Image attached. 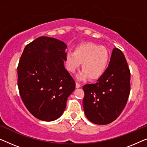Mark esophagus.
I'll return each instance as SVG.
<instances>
[{
	"label": "esophagus",
	"mask_w": 147,
	"mask_h": 147,
	"mask_svg": "<svg viewBox=\"0 0 147 147\" xmlns=\"http://www.w3.org/2000/svg\"><path fill=\"white\" fill-rule=\"evenodd\" d=\"M80 86H81V84L76 82V88H80Z\"/></svg>",
	"instance_id": "obj_1"
}]
</instances>
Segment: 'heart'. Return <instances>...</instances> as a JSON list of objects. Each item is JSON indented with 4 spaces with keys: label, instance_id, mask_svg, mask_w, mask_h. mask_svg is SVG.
Wrapping results in <instances>:
<instances>
[{
    "label": "heart",
    "instance_id": "1",
    "mask_svg": "<svg viewBox=\"0 0 147 147\" xmlns=\"http://www.w3.org/2000/svg\"><path fill=\"white\" fill-rule=\"evenodd\" d=\"M110 55L105 47L94 43H86L76 49L74 53L69 52L66 56V65L70 73H74L80 67L82 71L77 75L79 80L89 77L91 80L98 79L106 72Z\"/></svg>",
    "mask_w": 147,
    "mask_h": 147
}]
</instances>
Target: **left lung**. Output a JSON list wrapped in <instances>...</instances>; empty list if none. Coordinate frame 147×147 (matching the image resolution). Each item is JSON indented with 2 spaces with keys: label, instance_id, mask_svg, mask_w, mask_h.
Instances as JSON below:
<instances>
[{
  "label": "left lung",
  "instance_id": "8db88e82",
  "mask_svg": "<svg viewBox=\"0 0 147 147\" xmlns=\"http://www.w3.org/2000/svg\"><path fill=\"white\" fill-rule=\"evenodd\" d=\"M131 73L125 55L114 48L107 71L96 83L83 86L84 114L92 123L107 125L119 117L131 89Z\"/></svg>",
  "mask_w": 147,
  "mask_h": 147
}]
</instances>
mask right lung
Returning <instances> with one entry per match:
<instances>
[{"mask_svg": "<svg viewBox=\"0 0 147 147\" xmlns=\"http://www.w3.org/2000/svg\"><path fill=\"white\" fill-rule=\"evenodd\" d=\"M67 47L58 39L40 36L26 45L20 59V95L28 111L41 121L59 119L75 88V82L64 65Z\"/></svg>", "mask_w": 147, "mask_h": 147, "instance_id": "right-lung-1", "label": "right lung"}]
</instances>
